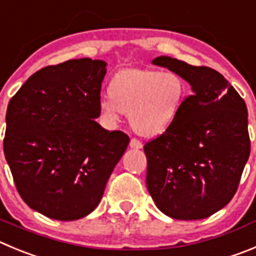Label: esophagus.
I'll list each match as a JSON object with an SVG mask.
<instances>
[{"label":"esophagus","instance_id":"1","mask_svg":"<svg viewBox=\"0 0 256 256\" xmlns=\"http://www.w3.org/2000/svg\"><path fill=\"white\" fill-rule=\"evenodd\" d=\"M130 148H132V149H142V142H139L138 139H131L130 140Z\"/></svg>","mask_w":256,"mask_h":256}]
</instances>
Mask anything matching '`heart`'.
<instances>
[{
  "label": "heart",
  "instance_id": "b5f03b06",
  "mask_svg": "<svg viewBox=\"0 0 256 256\" xmlns=\"http://www.w3.org/2000/svg\"><path fill=\"white\" fill-rule=\"evenodd\" d=\"M186 94V82L176 72L124 69L112 78L110 96L101 97L98 110L108 125H114L125 112L136 132L156 136L174 122Z\"/></svg>",
  "mask_w": 256,
  "mask_h": 256
}]
</instances>
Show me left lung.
Returning <instances> with one entry per match:
<instances>
[{
  "label": "left lung",
  "instance_id": "1",
  "mask_svg": "<svg viewBox=\"0 0 256 256\" xmlns=\"http://www.w3.org/2000/svg\"><path fill=\"white\" fill-rule=\"evenodd\" d=\"M152 64L178 73L193 93L170 128L145 144L148 190L172 218H206L232 200L249 159L246 104L214 69L170 56Z\"/></svg>",
  "mask_w": 256,
  "mask_h": 256
}]
</instances>
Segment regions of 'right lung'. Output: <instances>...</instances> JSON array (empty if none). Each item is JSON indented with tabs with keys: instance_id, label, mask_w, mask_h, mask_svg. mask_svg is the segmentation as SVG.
Wrapping results in <instances>:
<instances>
[{
	"instance_id": "obj_1",
	"label": "right lung",
	"mask_w": 256,
	"mask_h": 256,
	"mask_svg": "<svg viewBox=\"0 0 256 256\" xmlns=\"http://www.w3.org/2000/svg\"><path fill=\"white\" fill-rule=\"evenodd\" d=\"M106 66L82 58L45 66L7 106L4 152L16 190L49 218L74 221L98 206L130 142L94 121Z\"/></svg>"
}]
</instances>
